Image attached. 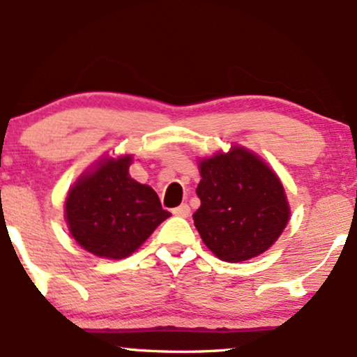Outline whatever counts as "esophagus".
I'll use <instances>...</instances> for the list:
<instances>
[{
	"mask_svg": "<svg viewBox=\"0 0 357 357\" xmlns=\"http://www.w3.org/2000/svg\"><path fill=\"white\" fill-rule=\"evenodd\" d=\"M190 206H188L186 203L184 204H179L178 208H174L173 210V215H176V216H181V218H186V216H190Z\"/></svg>",
	"mask_w": 357,
	"mask_h": 357,
	"instance_id": "34e87169",
	"label": "esophagus"
}]
</instances>
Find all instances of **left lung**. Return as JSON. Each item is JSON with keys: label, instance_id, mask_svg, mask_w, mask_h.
<instances>
[{"label": "left lung", "instance_id": "left-lung-1", "mask_svg": "<svg viewBox=\"0 0 357 357\" xmlns=\"http://www.w3.org/2000/svg\"><path fill=\"white\" fill-rule=\"evenodd\" d=\"M202 206L192 215L208 248L223 261H245L275 243L290 216L278 176L245 147L199 161Z\"/></svg>", "mask_w": 357, "mask_h": 357}]
</instances>
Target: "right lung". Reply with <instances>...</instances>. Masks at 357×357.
Returning a JSON list of instances; mask_svg holds the SVG:
<instances>
[{
    "label": "right lung",
    "mask_w": 357,
    "mask_h": 357,
    "mask_svg": "<svg viewBox=\"0 0 357 357\" xmlns=\"http://www.w3.org/2000/svg\"><path fill=\"white\" fill-rule=\"evenodd\" d=\"M132 155L104 158L77 179L65 202V220L77 243L100 258L129 257L171 213L147 184L129 176Z\"/></svg>",
    "instance_id": "add662e5"
}]
</instances>
